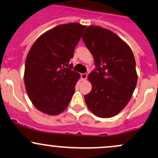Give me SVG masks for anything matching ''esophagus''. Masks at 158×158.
I'll use <instances>...</instances> for the list:
<instances>
[{"mask_svg":"<svg viewBox=\"0 0 158 158\" xmlns=\"http://www.w3.org/2000/svg\"><path fill=\"white\" fill-rule=\"evenodd\" d=\"M88 77V74L87 73H82L81 74V79L82 80H85Z\"/></svg>","mask_w":158,"mask_h":158,"instance_id":"esophagus-1","label":"esophagus"}]
</instances>
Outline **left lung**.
Instances as JSON below:
<instances>
[{
    "instance_id": "obj_1",
    "label": "left lung",
    "mask_w": 158,
    "mask_h": 158,
    "mask_svg": "<svg viewBox=\"0 0 158 158\" xmlns=\"http://www.w3.org/2000/svg\"><path fill=\"white\" fill-rule=\"evenodd\" d=\"M82 35L95 69L89 75L92 91L85 95L95 116L109 118L127 106L137 84L135 60L129 45L113 31L90 26Z\"/></svg>"
}]
</instances>
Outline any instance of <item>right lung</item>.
<instances>
[{"label":"right lung","mask_w":158,"mask_h":158,"mask_svg":"<svg viewBox=\"0 0 158 158\" xmlns=\"http://www.w3.org/2000/svg\"><path fill=\"white\" fill-rule=\"evenodd\" d=\"M86 26L62 24L46 31L35 41L25 64L24 82L33 105L49 115L67 107L80 75L69 64Z\"/></svg>","instance_id":"right-lung-1"}]
</instances>
